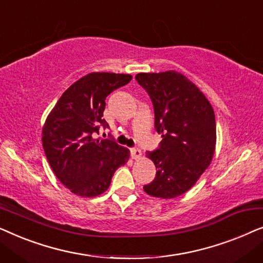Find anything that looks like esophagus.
<instances>
[{"instance_id": "obj_1", "label": "esophagus", "mask_w": 263, "mask_h": 263, "mask_svg": "<svg viewBox=\"0 0 263 263\" xmlns=\"http://www.w3.org/2000/svg\"><path fill=\"white\" fill-rule=\"evenodd\" d=\"M130 154H132L133 159H139V158L141 157V151H140L139 148H132Z\"/></svg>"}]
</instances>
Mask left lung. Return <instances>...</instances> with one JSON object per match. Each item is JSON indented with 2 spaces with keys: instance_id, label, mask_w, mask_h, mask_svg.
<instances>
[{
  "instance_id": "1",
  "label": "left lung",
  "mask_w": 263,
  "mask_h": 263,
  "mask_svg": "<svg viewBox=\"0 0 263 263\" xmlns=\"http://www.w3.org/2000/svg\"><path fill=\"white\" fill-rule=\"evenodd\" d=\"M135 79L152 100L154 127L163 138L156 151L146 153L157 174L143 190L174 199L188 192L210 166L217 141L213 107L178 71L140 73Z\"/></svg>"
}]
</instances>
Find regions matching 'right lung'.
<instances>
[{
	"instance_id": "add662e5",
	"label": "right lung",
	"mask_w": 263,
	"mask_h": 263,
	"mask_svg": "<svg viewBox=\"0 0 263 263\" xmlns=\"http://www.w3.org/2000/svg\"><path fill=\"white\" fill-rule=\"evenodd\" d=\"M132 80L129 74L89 73L61 96L43 127V148L53 174L71 193L82 197L103 194L129 149L114 140L95 139L100 128L106 97Z\"/></svg>"
}]
</instances>
